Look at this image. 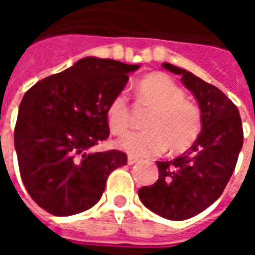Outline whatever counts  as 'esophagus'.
Wrapping results in <instances>:
<instances>
[{
  "mask_svg": "<svg viewBox=\"0 0 255 255\" xmlns=\"http://www.w3.org/2000/svg\"><path fill=\"white\" fill-rule=\"evenodd\" d=\"M128 164L129 165H133V164H136L139 161V158H136V157H133V155H128Z\"/></svg>",
  "mask_w": 255,
  "mask_h": 255,
  "instance_id": "esophagus-1",
  "label": "esophagus"
}]
</instances>
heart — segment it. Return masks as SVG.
Returning a JSON list of instances; mask_svg holds the SVG:
<instances>
[{
    "label": "heart",
    "instance_id": "heart-1",
    "mask_svg": "<svg viewBox=\"0 0 255 255\" xmlns=\"http://www.w3.org/2000/svg\"><path fill=\"white\" fill-rule=\"evenodd\" d=\"M140 102L153 108L146 119L147 129L129 132L116 140V146L135 157H154L165 151L188 149L202 128V117L198 106L184 98V91L169 76L153 73L138 84ZM108 123L115 133L129 128V100L126 91L113 97L108 106Z\"/></svg>",
    "mask_w": 255,
    "mask_h": 255
}]
</instances>
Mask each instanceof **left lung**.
Here are the masks:
<instances>
[{"label":"left lung","mask_w":255,"mask_h":255,"mask_svg":"<svg viewBox=\"0 0 255 255\" xmlns=\"http://www.w3.org/2000/svg\"><path fill=\"white\" fill-rule=\"evenodd\" d=\"M162 67L182 75L183 84L195 95L202 131L184 154L157 161L158 180L138 195L151 212L180 221L203 212L223 194L243 144V128L238 108L221 90L172 64Z\"/></svg>","instance_id":"1"}]
</instances>
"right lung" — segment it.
Returning <instances> with one entry per match:
<instances>
[{"label":"right lung","instance_id":"1","mask_svg":"<svg viewBox=\"0 0 255 255\" xmlns=\"http://www.w3.org/2000/svg\"><path fill=\"white\" fill-rule=\"evenodd\" d=\"M139 65L86 57L42 79L20 102L14 149L30 197L54 216L93 208L106 180L127 164L120 150L94 151L109 136L108 106Z\"/></svg>","mask_w":255,"mask_h":255}]
</instances>
